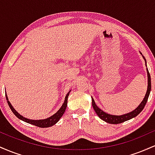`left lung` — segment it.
Instances as JSON below:
<instances>
[{"label":"left lung","mask_w":155,"mask_h":155,"mask_svg":"<svg viewBox=\"0 0 155 155\" xmlns=\"http://www.w3.org/2000/svg\"><path fill=\"white\" fill-rule=\"evenodd\" d=\"M140 54H141V53H140ZM142 56H143V55H142ZM143 58L146 62L145 58L143 56ZM146 66H147V62H146ZM147 76H148V87H147V93H146L143 100L142 101V102L140 103L139 106H138L136 109L133 110V111H132L131 112H129V113L125 114L120 115V116L108 114L106 113V112L103 111L100 108L97 107V105L95 104V101H94V99L92 97V107H93L94 110H95V111L96 112L97 116L100 117L101 120L105 121V122H106L107 123L120 124V123H122V122H125V121L130 120V119L133 118V117H136L137 115L139 114L140 112H141L142 110L143 109V108H144L146 104H147V100H148V97L151 91V77H150V74H149L148 69L147 68Z\"/></svg>","instance_id":"left-lung-1"}]
</instances>
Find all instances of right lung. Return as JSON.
<instances>
[{
    "mask_svg": "<svg viewBox=\"0 0 155 155\" xmlns=\"http://www.w3.org/2000/svg\"><path fill=\"white\" fill-rule=\"evenodd\" d=\"M70 92L71 91H69L68 92L66 96H65V101H64L63 106H61V108H60V109L54 114H53L52 116L49 117V118H47V119H44V120H29V119H27V118H25V117H22V115L19 114L18 112H17L15 109V108H14L13 106H12L11 103L8 101V97H7V95H6V100H7V103H8V106H9L11 110H12V112L15 114V116L17 117V118H19V120L24 121V122H28V123H29V124H33V125H35V126H37V127H51V126L54 125V124H56L57 122L60 120V119L61 118V117L63 115L64 112H65V108H66V107H67L68 97V95H69V93H70Z\"/></svg>",
    "mask_w": 155,
    "mask_h": 155,
    "instance_id": "obj_1",
    "label": "right lung"
}]
</instances>
